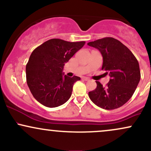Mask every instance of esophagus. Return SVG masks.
I'll list each match as a JSON object with an SVG mask.
<instances>
[{
	"label": "esophagus",
	"mask_w": 151,
	"mask_h": 151,
	"mask_svg": "<svg viewBox=\"0 0 151 151\" xmlns=\"http://www.w3.org/2000/svg\"><path fill=\"white\" fill-rule=\"evenodd\" d=\"M82 79H84V80H85V81H89V78L84 77H82Z\"/></svg>",
	"instance_id": "1"
}]
</instances>
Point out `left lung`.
I'll return each instance as SVG.
<instances>
[{
	"label": "left lung",
	"instance_id": "left-lung-1",
	"mask_svg": "<svg viewBox=\"0 0 151 151\" xmlns=\"http://www.w3.org/2000/svg\"><path fill=\"white\" fill-rule=\"evenodd\" d=\"M87 45L99 50L103 57L101 70L111 77L105 87L96 81V88L89 92L90 99L106 110L122 106L133 96L141 79L138 60L127 47L115 38L104 37Z\"/></svg>",
	"mask_w": 151,
	"mask_h": 151
}]
</instances>
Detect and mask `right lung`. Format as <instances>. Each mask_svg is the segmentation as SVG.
Wrapping results in <instances>:
<instances>
[{
    "label": "right lung",
    "mask_w": 151,
    "mask_h": 151,
    "mask_svg": "<svg viewBox=\"0 0 151 151\" xmlns=\"http://www.w3.org/2000/svg\"><path fill=\"white\" fill-rule=\"evenodd\" d=\"M85 44L51 39L38 46L26 65V80L32 96L50 108L65 104L72 95L74 82L80 77H69L62 73L66 62Z\"/></svg>",
    "instance_id": "add662e5"
}]
</instances>
